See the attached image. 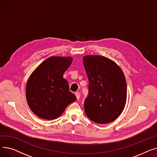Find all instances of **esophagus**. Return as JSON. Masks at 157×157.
Masks as SVG:
<instances>
[{"instance_id": "obj_1", "label": "esophagus", "mask_w": 157, "mask_h": 157, "mask_svg": "<svg viewBox=\"0 0 157 157\" xmlns=\"http://www.w3.org/2000/svg\"><path fill=\"white\" fill-rule=\"evenodd\" d=\"M75 95H76V98H77V100H79L80 99V93H79V92H76V94H75Z\"/></svg>"}]
</instances>
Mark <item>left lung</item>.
<instances>
[{
	"mask_svg": "<svg viewBox=\"0 0 157 157\" xmlns=\"http://www.w3.org/2000/svg\"><path fill=\"white\" fill-rule=\"evenodd\" d=\"M88 78V95L85 100L86 116L100 124L116 120L127 101V83L121 69L108 58L86 55L83 58Z\"/></svg>",
	"mask_w": 157,
	"mask_h": 157,
	"instance_id": "left-lung-1",
	"label": "left lung"
}]
</instances>
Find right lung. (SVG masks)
<instances>
[{"label": "right lung", "mask_w": 157, "mask_h": 157, "mask_svg": "<svg viewBox=\"0 0 157 157\" xmlns=\"http://www.w3.org/2000/svg\"><path fill=\"white\" fill-rule=\"evenodd\" d=\"M72 62L71 56H52L32 72L26 85V98L30 109L40 118H57L67 106L76 100L63 78Z\"/></svg>", "instance_id": "add662e5"}]
</instances>
